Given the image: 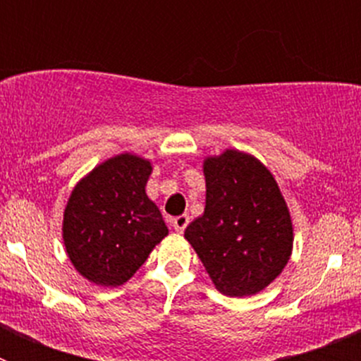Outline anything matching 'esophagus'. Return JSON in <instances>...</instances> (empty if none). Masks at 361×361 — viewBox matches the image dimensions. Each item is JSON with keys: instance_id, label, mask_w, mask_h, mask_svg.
I'll list each match as a JSON object with an SVG mask.
<instances>
[{"instance_id": "34e87169", "label": "esophagus", "mask_w": 361, "mask_h": 361, "mask_svg": "<svg viewBox=\"0 0 361 361\" xmlns=\"http://www.w3.org/2000/svg\"><path fill=\"white\" fill-rule=\"evenodd\" d=\"M171 224H173L175 231H177V233H184V229H186V226L190 224V216H188V215L175 216V219L171 220Z\"/></svg>"}]
</instances>
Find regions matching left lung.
Returning a JSON list of instances; mask_svg holds the SVG:
<instances>
[{
    "label": "left lung",
    "instance_id": "left-lung-1",
    "mask_svg": "<svg viewBox=\"0 0 361 361\" xmlns=\"http://www.w3.org/2000/svg\"><path fill=\"white\" fill-rule=\"evenodd\" d=\"M206 208L184 231L216 291L251 296L288 266L293 222L275 177L240 149L204 159Z\"/></svg>",
    "mask_w": 361,
    "mask_h": 361
}]
</instances>
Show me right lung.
I'll list each match as a JSON object with an SVG mask.
<instances>
[{
  "label": "right lung",
  "instance_id": "add662e5",
  "mask_svg": "<svg viewBox=\"0 0 361 361\" xmlns=\"http://www.w3.org/2000/svg\"><path fill=\"white\" fill-rule=\"evenodd\" d=\"M152 170L148 159L121 153L95 166L70 193L63 242L88 282L123 286L168 235L157 204L146 195Z\"/></svg>",
  "mask_w": 361,
  "mask_h": 361
}]
</instances>
